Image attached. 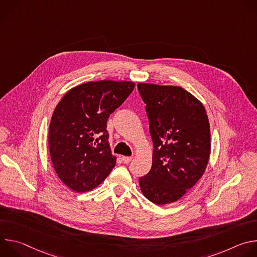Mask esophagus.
Segmentation results:
<instances>
[{
  "mask_svg": "<svg viewBox=\"0 0 257 257\" xmlns=\"http://www.w3.org/2000/svg\"><path fill=\"white\" fill-rule=\"evenodd\" d=\"M122 161L124 162V163H130L131 161H132V157H122Z\"/></svg>",
  "mask_w": 257,
  "mask_h": 257,
  "instance_id": "obj_1",
  "label": "esophagus"
}]
</instances>
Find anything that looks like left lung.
Listing matches in <instances>:
<instances>
[{
  "label": "left lung",
  "instance_id": "1",
  "mask_svg": "<svg viewBox=\"0 0 257 257\" xmlns=\"http://www.w3.org/2000/svg\"><path fill=\"white\" fill-rule=\"evenodd\" d=\"M146 104L154 143L150 173L139 179L142 194L164 205L184 196L202 177L210 156V129L202 102L180 86L137 84Z\"/></svg>",
  "mask_w": 257,
  "mask_h": 257
}]
</instances>
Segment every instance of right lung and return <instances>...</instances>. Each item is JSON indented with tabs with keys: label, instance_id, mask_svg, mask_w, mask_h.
<instances>
[{
	"label": "right lung",
	"instance_id": "1",
	"mask_svg": "<svg viewBox=\"0 0 257 257\" xmlns=\"http://www.w3.org/2000/svg\"><path fill=\"white\" fill-rule=\"evenodd\" d=\"M134 86L132 81H89L68 90L57 104L49 149L58 177L73 191L94 189L116 166L106 121Z\"/></svg>",
	"mask_w": 257,
	"mask_h": 257
}]
</instances>
